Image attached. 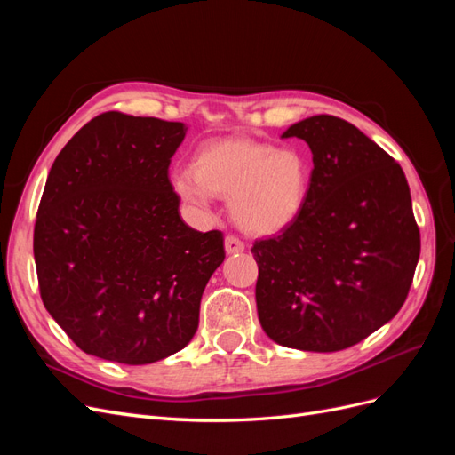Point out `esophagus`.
Instances as JSON below:
<instances>
[{
	"label": "esophagus",
	"mask_w": 455,
	"mask_h": 455,
	"mask_svg": "<svg viewBox=\"0 0 455 455\" xmlns=\"http://www.w3.org/2000/svg\"><path fill=\"white\" fill-rule=\"evenodd\" d=\"M224 246L228 254H239L244 251V243L235 235H228L224 241Z\"/></svg>",
	"instance_id": "obj_1"
}]
</instances>
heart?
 <instances>
[{
	"label": "heart",
	"mask_w": 455,
	"mask_h": 455,
	"mask_svg": "<svg viewBox=\"0 0 455 455\" xmlns=\"http://www.w3.org/2000/svg\"><path fill=\"white\" fill-rule=\"evenodd\" d=\"M307 164L292 149L251 139L203 146L191 167L171 172V186L191 212L209 216L214 197L229 199L237 226L271 235L291 226L307 196Z\"/></svg>",
	"instance_id": "1"
}]
</instances>
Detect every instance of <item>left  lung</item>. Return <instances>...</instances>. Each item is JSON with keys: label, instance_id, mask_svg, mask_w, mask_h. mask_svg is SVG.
Masks as SVG:
<instances>
[{"label": "left lung", "instance_id": "8db88e82", "mask_svg": "<svg viewBox=\"0 0 455 455\" xmlns=\"http://www.w3.org/2000/svg\"><path fill=\"white\" fill-rule=\"evenodd\" d=\"M292 136L307 142L313 171L294 222L252 246L258 319L279 346L341 351L403 307L419 228L401 164L351 123L313 116L283 132Z\"/></svg>", "mask_w": 455, "mask_h": 455}]
</instances>
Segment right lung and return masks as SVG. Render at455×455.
Here are the masks:
<instances>
[{
  "instance_id": "add662e5",
  "label": "right lung",
  "mask_w": 455,
  "mask_h": 455,
  "mask_svg": "<svg viewBox=\"0 0 455 455\" xmlns=\"http://www.w3.org/2000/svg\"><path fill=\"white\" fill-rule=\"evenodd\" d=\"M188 127L106 112L54 159L34 229L45 309L87 355L149 364L197 332L226 258L222 231L189 228L169 180Z\"/></svg>"
}]
</instances>
